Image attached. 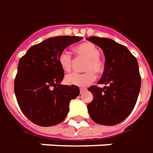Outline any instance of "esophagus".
I'll return each mask as SVG.
<instances>
[{"instance_id": "esophagus-1", "label": "esophagus", "mask_w": 153, "mask_h": 153, "mask_svg": "<svg viewBox=\"0 0 153 153\" xmlns=\"http://www.w3.org/2000/svg\"><path fill=\"white\" fill-rule=\"evenodd\" d=\"M85 91H86V89H83V88L80 89V93H81V94H83V93Z\"/></svg>"}]
</instances>
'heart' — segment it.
I'll use <instances>...</instances> for the list:
<instances>
[{"label":"heart","mask_w":153,"mask_h":153,"mask_svg":"<svg viewBox=\"0 0 153 153\" xmlns=\"http://www.w3.org/2000/svg\"><path fill=\"white\" fill-rule=\"evenodd\" d=\"M75 50L80 56L87 58L85 63L84 73L73 72L68 74L65 81L68 85H76L80 87H84L91 84L96 80V73H102L105 70V64L100 58V51L95 44L91 43H83L75 48ZM58 63L62 70L69 71L72 65V58L71 53L67 50H63L58 56Z\"/></svg>","instance_id":"heart-1"}]
</instances>
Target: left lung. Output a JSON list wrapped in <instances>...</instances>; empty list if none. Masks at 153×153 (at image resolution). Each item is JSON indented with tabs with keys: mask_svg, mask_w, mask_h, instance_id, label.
I'll list each match as a JSON object with an SVG mask.
<instances>
[{
	"mask_svg": "<svg viewBox=\"0 0 153 153\" xmlns=\"http://www.w3.org/2000/svg\"><path fill=\"white\" fill-rule=\"evenodd\" d=\"M102 49L105 57V71L98 84L88 88L94 98L87 105L89 114L96 123L112 126L128 116L137 102L141 76L136 57L125 46L100 37L86 38Z\"/></svg>",
	"mask_w": 153,
	"mask_h": 153,
	"instance_id": "8db88e82",
	"label": "left lung"
}]
</instances>
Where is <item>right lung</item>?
<instances>
[{
	"label": "right lung",
	"mask_w": 153,
	"mask_h": 153,
	"mask_svg": "<svg viewBox=\"0 0 153 153\" xmlns=\"http://www.w3.org/2000/svg\"><path fill=\"white\" fill-rule=\"evenodd\" d=\"M78 36H57L44 40L27 51L19 61L15 94L21 111L43 127L65 120L69 104L80 94L76 85H62L64 72L58 63L61 52L82 40Z\"/></svg>",
	"instance_id": "add662e5"
}]
</instances>
